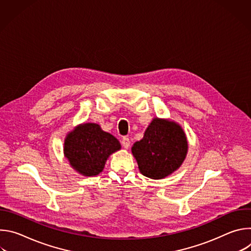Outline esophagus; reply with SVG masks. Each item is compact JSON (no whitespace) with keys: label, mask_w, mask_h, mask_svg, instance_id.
<instances>
[{"label":"esophagus","mask_w":251,"mask_h":251,"mask_svg":"<svg viewBox=\"0 0 251 251\" xmlns=\"http://www.w3.org/2000/svg\"><path fill=\"white\" fill-rule=\"evenodd\" d=\"M121 144H122V146H123L125 149H128V148L130 147L131 142H130V140H129L128 137H123V139H122V141H121Z\"/></svg>","instance_id":"34e87169"}]
</instances>
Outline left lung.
Returning a JSON list of instances; mask_svg holds the SVG:
<instances>
[{
  "mask_svg": "<svg viewBox=\"0 0 251 251\" xmlns=\"http://www.w3.org/2000/svg\"><path fill=\"white\" fill-rule=\"evenodd\" d=\"M188 152L186 135L175 122L154 119L132 153L142 175L159 180L180 168Z\"/></svg>",
  "mask_w": 251,
  "mask_h": 251,
  "instance_id": "8db88e82",
  "label": "left lung"
}]
</instances>
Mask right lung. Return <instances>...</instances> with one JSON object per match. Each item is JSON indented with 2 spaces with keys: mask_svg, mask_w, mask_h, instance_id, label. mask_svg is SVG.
I'll list each match as a JSON object with an SVG mask.
<instances>
[{
  "mask_svg": "<svg viewBox=\"0 0 251 251\" xmlns=\"http://www.w3.org/2000/svg\"><path fill=\"white\" fill-rule=\"evenodd\" d=\"M121 148L119 141L101 130L94 123H86L70 132L64 141V155L77 172L84 176H96L102 172L105 162Z\"/></svg>",
  "mask_w": 251,
  "mask_h": 251,
  "instance_id": "1",
  "label": "right lung"
}]
</instances>
